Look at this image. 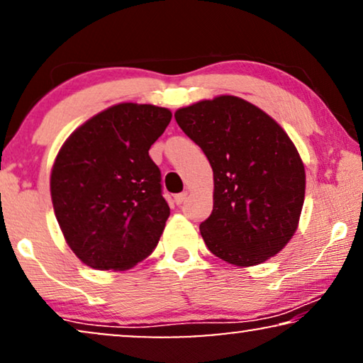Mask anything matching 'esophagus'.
<instances>
[{"mask_svg":"<svg viewBox=\"0 0 363 363\" xmlns=\"http://www.w3.org/2000/svg\"><path fill=\"white\" fill-rule=\"evenodd\" d=\"M185 200H186V193H185V191L178 193V195H175V203H177V205H182V203L185 201Z\"/></svg>","mask_w":363,"mask_h":363,"instance_id":"34e87169","label":"esophagus"}]
</instances>
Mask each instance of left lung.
<instances>
[{"label":"left lung","instance_id":"left-lung-1","mask_svg":"<svg viewBox=\"0 0 363 363\" xmlns=\"http://www.w3.org/2000/svg\"><path fill=\"white\" fill-rule=\"evenodd\" d=\"M177 123L213 168V211L200 225L220 259L255 266L277 255L297 230L306 172L277 122L240 97L178 108Z\"/></svg>","mask_w":363,"mask_h":363}]
</instances>
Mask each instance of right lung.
<instances>
[{
    "instance_id": "right-lung-1",
    "label": "right lung",
    "mask_w": 363,
    "mask_h": 363,
    "mask_svg": "<svg viewBox=\"0 0 363 363\" xmlns=\"http://www.w3.org/2000/svg\"><path fill=\"white\" fill-rule=\"evenodd\" d=\"M172 121L168 108L118 104L77 128L51 173L54 213L87 266L125 271L152 255L170 206L148 150Z\"/></svg>"
}]
</instances>
